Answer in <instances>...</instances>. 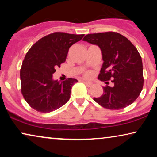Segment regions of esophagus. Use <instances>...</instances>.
<instances>
[{
  "instance_id": "1",
  "label": "esophagus",
  "mask_w": 157,
  "mask_h": 157,
  "mask_svg": "<svg viewBox=\"0 0 157 157\" xmlns=\"http://www.w3.org/2000/svg\"><path fill=\"white\" fill-rule=\"evenodd\" d=\"M83 82L85 83V85L87 87H90L92 86V83L89 82V81H83Z\"/></svg>"
}]
</instances>
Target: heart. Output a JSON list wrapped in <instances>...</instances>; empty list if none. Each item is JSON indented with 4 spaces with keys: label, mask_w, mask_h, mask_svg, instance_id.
Listing matches in <instances>:
<instances>
[{
    "label": "heart",
    "mask_w": 157,
    "mask_h": 157,
    "mask_svg": "<svg viewBox=\"0 0 157 157\" xmlns=\"http://www.w3.org/2000/svg\"><path fill=\"white\" fill-rule=\"evenodd\" d=\"M86 76H89V75H90V73H89V72H87V73H86Z\"/></svg>",
    "instance_id": "b5f03b06"
}]
</instances>
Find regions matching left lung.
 Wrapping results in <instances>:
<instances>
[{
  "instance_id": "8db88e82",
  "label": "left lung",
  "mask_w": 157,
  "mask_h": 157,
  "mask_svg": "<svg viewBox=\"0 0 157 157\" xmlns=\"http://www.w3.org/2000/svg\"><path fill=\"white\" fill-rule=\"evenodd\" d=\"M99 47L103 64L98 78L111 79L113 86L103 88L104 93L94 100L101 106L119 110L129 106L138 98L144 85L141 57L128 38L116 32L92 33L83 39Z\"/></svg>"
}]
</instances>
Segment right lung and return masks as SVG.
<instances>
[{
    "instance_id": "right-lung-1",
    "label": "right lung",
    "mask_w": 157,
    "mask_h": 157,
    "mask_svg": "<svg viewBox=\"0 0 157 157\" xmlns=\"http://www.w3.org/2000/svg\"><path fill=\"white\" fill-rule=\"evenodd\" d=\"M83 36L56 32L40 38L28 51L20 71L21 93L33 109L48 113L69 100L78 81L69 78L60 82L53 80V74L66 61L70 47Z\"/></svg>"
}]
</instances>
